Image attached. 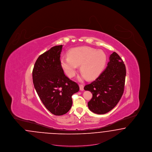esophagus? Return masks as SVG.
I'll return each instance as SVG.
<instances>
[{"instance_id": "1", "label": "esophagus", "mask_w": 152, "mask_h": 152, "mask_svg": "<svg viewBox=\"0 0 152 152\" xmlns=\"http://www.w3.org/2000/svg\"><path fill=\"white\" fill-rule=\"evenodd\" d=\"M80 90L81 91H84V86L83 84H79Z\"/></svg>"}]
</instances>
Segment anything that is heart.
I'll use <instances>...</instances> for the list:
<instances>
[{"mask_svg":"<svg viewBox=\"0 0 152 152\" xmlns=\"http://www.w3.org/2000/svg\"><path fill=\"white\" fill-rule=\"evenodd\" d=\"M68 57L60 59L61 66L69 77H73L78 66L80 71L89 80L95 79L102 71L107 61L105 53L89 47L73 48L68 53Z\"/></svg>","mask_w":152,"mask_h":152,"instance_id":"heart-1","label":"heart"}]
</instances>
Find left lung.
<instances>
[{
    "label": "left lung",
    "instance_id": "left-lung-1",
    "mask_svg": "<svg viewBox=\"0 0 152 152\" xmlns=\"http://www.w3.org/2000/svg\"><path fill=\"white\" fill-rule=\"evenodd\" d=\"M107 65L96 79L84 88L93 94L88 102V108L98 115L107 113L113 108L124 91L126 68L123 60L114 52L110 55Z\"/></svg>",
    "mask_w": 152,
    "mask_h": 152
}]
</instances>
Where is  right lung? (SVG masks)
<instances>
[{"mask_svg":"<svg viewBox=\"0 0 152 152\" xmlns=\"http://www.w3.org/2000/svg\"><path fill=\"white\" fill-rule=\"evenodd\" d=\"M62 48V45L54 46L40 55L32 71L37 94L45 108L56 116L70 110L72 96L79 91L78 84L65 76L61 66Z\"/></svg>","mask_w":152,"mask_h":152,"instance_id":"1","label":"right lung"}]
</instances>
